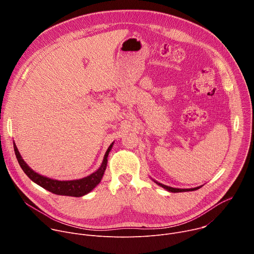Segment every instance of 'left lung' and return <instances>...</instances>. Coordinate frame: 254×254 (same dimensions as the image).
Wrapping results in <instances>:
<instances>
[{
	"instance_id": "8db88e82",
	"label": "left lung",
	"mask_w": 254,
	"mask_h": 254,
	"mask_svg": "<svg viewBox=\"0 0 254 254\" xmlns=\"http://www.w3.org/2000/svg\"><path fill=\"white\" fill-rule=\"evenodd\" d=\"M154 182H155L156 184H158L159 186L163 187L164 189H166L167 191H169V192H172V193H179V192H187V191H195V190H198V189H200V188H201V186H200V187H196V188H191V189H179V188H173V187H169V186H166V185H164V184H161V183L157 182V181H155V180H154Z\"/></svg>"
}]
</instances>
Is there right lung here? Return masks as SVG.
Masks as SVG:
<instances>
[{
	"label": "right lung",
	"mask_w": 254,
	"mask_h": 254,
	"mask_svg": "<svg viewBox=\"0 0 254 254\" xmlns=\"http://www.w3.org/2000/svg\"><path fill=\"white\" fill-rule=\"evenodd\" d=\"M114 142L108 147L107 151L105 152L103 161L101 166L91 175L79 179V180H71V181H58L53 180L47 177H44L42 175H39L38 173L34 172L22 159L16 144L14 142V151L16 158L18 160L19 165L21 166L24 173L33 181L34 183L41 186L42 188L46 189L47 191L56 194V195H62V196H71V197H81L86 194H88L91 190H93L99 183L102 179V176L104 174V171L106 169L107 165V157L110 154Z\"/></svg>",
	"instance_id": "add662e5"
}]
</instances>
